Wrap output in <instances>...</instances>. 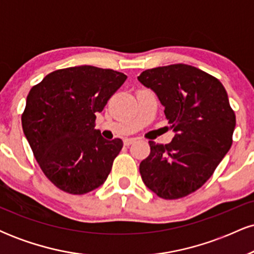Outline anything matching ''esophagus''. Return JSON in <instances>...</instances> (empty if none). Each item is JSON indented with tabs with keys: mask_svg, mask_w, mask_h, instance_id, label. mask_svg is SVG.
<instances>
[{
	"mask_svg": "<svg viewBox=\"0 0 254 254\" xmlns=\"http://www.w3.org/2000/svg\"><path fill=\"white\" fill-rule=\"evenodd\" d=\"M135 141V139L133 138H125L124 139V145H127V147H129V145L132 143V142Z\"/></svg>",
	"mask_w": 254,
	"mask_h": 254,
	"instance_id": "1",
	"label": "esophagus"
}]
</instances>
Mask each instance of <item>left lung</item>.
I'll use <instances>...</instances> for the list:
<instances>
[{
	"instance_id": "8db88e82",
	"label": "left lung",
	"mask_w": 254,
	"mask_h": 254,
	"mask_svg": "<svg viewBox=\"0 0 254 254\" xmlns=\"http://www.w3.org/2000/svg\"><path fill=\"white\" fill-rule=\"evenodd\" d=\"M137 78L157 95L174 131L171 143L149 141L150 154L139 164L142 180L164 199L188 196L202 188L232 147L237 121L226 89L188 64L148 69Z\"/></svg>"
}]
</instances>
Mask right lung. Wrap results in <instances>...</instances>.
Segmentation results:
<instances>
[{"label": "right lung", "mask_w": 254, "mask_h": 254, "mask_svg": "<svg viewBox=\"0 0 254 254\" xmlns=\"http://www.w3.org/2000/svg\"><path fill=\"white\" fill-rule=\"evenodd\" d=\"M127 75L92 65L52 71L32 87L21 117L22 130L48 179L71 194L103 185L121 138L107 141L94 129L97 113Z\"/></svg>", "instance_id": "add662e5"}]
</instances>
